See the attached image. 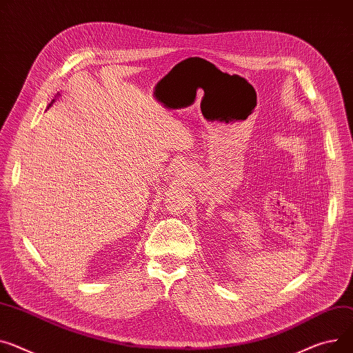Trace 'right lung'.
<instances>
[{
  "label": "right lung",
  "instance_id": "add662e5",
  "mask_svg": "<svg viewBox=\"0 0 353 353\" xmlns=\"http://www.w3.org/2000/svg\"><path fill=\"white\" fill-rule=\"evenodd\" d=\"M55 100H57V99H53V100H52V101H50V103H49V105H48V107H46V108H49V107H50V105H52V104H53V103H55Z\"/></svg>",
  "mask_w": 353,
  "mask_h": 353
}]
</instances>
